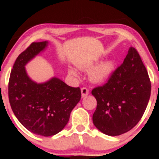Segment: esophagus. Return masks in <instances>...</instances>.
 I'll return each instance as SVG.
<instances>
[{
    "label": "esophagus",
    "instance_id": "obj_1",
    "mask_svg": "<svg viewBox=\"0 0 159 159\" xmlns=\"http://www.w3.org/2000/svg\"><path fill=\"white\" fill-rule=\"evenodd\" d=\"M81 96H82L83 98L85 97V96H87L88 94H89V90L85 87H83L82 89H81Z\"/></svg>",
    "mask_w": 159,
    "mask_h": 159
}]
</instances>
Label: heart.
Segmentation results:
<instances>
[{"label": "heart", "instance_id": "b5f03b06", "mask_svg": "<svg viewBox=\"0 0 159 159\" xmlns=\"http://www.w3.org/2000/svg\"><path fill=\"white\" fill-rule=\"evenodd\" d=\"M93 63H86L80 66V68L89 70L93 67ZM113 71V65L109 61L103 62L94 67L90 72V78L94 82H103L108 80ZM68 73L70 75L76 76L77 72L73 69H69Z\"/></svg>", "mask_w": 159, "mask_h": 159}]
</instances>
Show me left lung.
I'll return each instance as SVG.
<instances>
[{
  "instance_id": "left-lung-1",
  "label": "left lung",
  "mask_w": 159,
  "mask_h": 159,
  "mask_svg": "<svg viewBox=\"0 0 159 159\" xmlns=\"http://www.w3.org/2000/svg\"><path fill=\"white\" fill-rule=\"evenodd\" d=\"M97 100L94 126L110 136L122 134L139 123L148 105L151 81L137 50L131 47L123 63L107 83L94 88Z\"/></svg>"
}]
</instances>
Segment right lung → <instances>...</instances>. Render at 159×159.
Wrapping results in <instances>:
<instances>
[{
  "instance_id": "right-lung-1",
  "label": "right lung",
  "mask_w": 159,
  "mask_h": 159,
  "mask_svg": "<svg viewBox=\"0 0 159 159\" xmlns=\"http://www.w3.org/2000/svg\"><path fill=\"white\" fill-rule=\"evenodd\" d=\"M48 45L33 42L19 54L8 83L10 105L16 118L28 131L48 137L61 131L81 100L80 88L70 87L57 78L38 84L28 77L25 66Z\"/></svg>"
}]
</instances>
